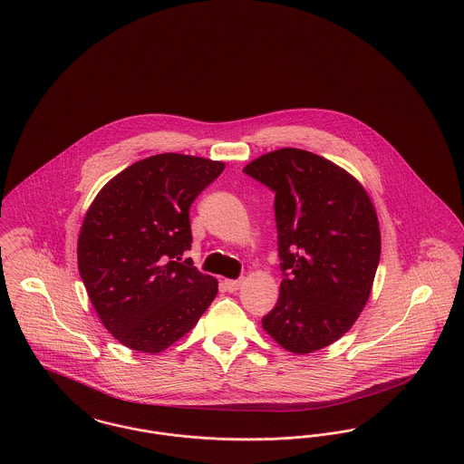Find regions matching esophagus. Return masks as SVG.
<instances>
[{
  "label": "esophagus",
  "mask_w": 464,
  "mask_h": 464,
  "mask_svg": "<svg viewBox=\"0 0 464 464\" xmlns=\"http://www.w3.org/2000/svg\"><path fill=\"white\" fill-rule=\"evenodd\" d=\"M242 285V280H224V289L227 293H237Z\"/></svg>",
  "instance_id": "esophagus-1"
}]
</instances>
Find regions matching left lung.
<instances>
[{
    "mask_svg": "<svg viewBox=\"0 0 464 464\" xmlns=\"http://www.w3.org/2000/svg\"><path fill=\"white\" fill-rule=\"evenodd\" d=\"M244 171L275 192L284 280L263 327L289 353L324 349L370 298L381 259L375 207L351 173L308 150H273Z\"/></svg>",
    "mask_w": 464,
    "mask_h": 464,
    "instance_id": "8db88e82",
    "label": "left lung"
}]
</instances>
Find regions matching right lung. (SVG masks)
Returning <instances> with one entry per match:
<instances>
[{"mask_svg":"<svg viewBox=\"0 0 464 464\" xmlns=\"http://www.w3.org/2000/svg\"><path fill=\"white\" fill-rule=\"evenodd\" d=\"M222 161L166 152L115 175L91 203L79 235L83 285L122 345L158 354L189 333L218 296V280L184 259L189 208Z\"/></svg>","mask_w":464,"mask_h":464,"instance_id":"obj_1","label":"right lung"}]
</instances>
